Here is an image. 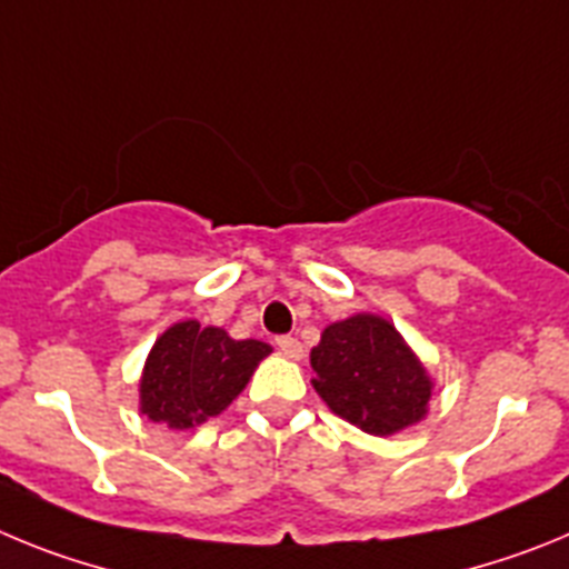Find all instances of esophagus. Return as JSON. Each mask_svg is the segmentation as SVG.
Listing matches in <instances>:
<instances>
[{"label": "esophagus", "mask_w": 569, "mask_h": 569, "mask_svg": "<svg viewBox=\"0 0 569 569\" xmlns=\"http://www.w3.org/2000/svg\"><path fill=\"white\" fill-rule=\"evenodd\" d=\"M276 347H279L281 353L288 356V359L299 361L301 356H305V347H301V341L293 339V336H279V339H276Z\"/></svg>", "instance_id": "34e87169"}]
</instances>
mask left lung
<instances>
[{"mask_svg": "<svg viewBox=\"0 0 569 569\" xmlns=\"http://www.w3.org/2000/svg\"><path fill=\"white\" fill-rule=\"evenodd\" d=\"M321 401L370 436H393L427 416L433 379L413 347L376 313H356L321 330L310 350Z\"/></svg>", "mask_w": 569, "mask_h": 569, "instance_id": "1", "label": "left lung"}]
</instances>
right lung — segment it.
<instances>
[{
  "mask_svg": "<svg viewBox=\"0 0 569 569\" xmlns=\"http://www.w3.org/2000/svg\"><path fill=\"white\" fill-rule=\"evenodd\" d=\"M273 347L230 339L196 319L176 321L150 347L139 379V413L170 430H193L228 410Z\"/></svg>",
  "mask_w": 569,
  "mask_h": 569,
  "instance_id": "add662e5",
  "label": "right lung"
}]
</instances>
